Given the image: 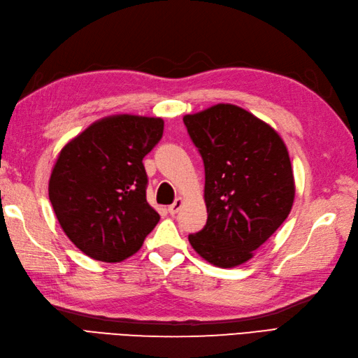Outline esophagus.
Instances as JSON below:
<instances>
[{"mask_svg": "<svg viewBox=\"0 0 358 358\" xmlns=\"http://www.w3.org/2000/svg\"><path fill=\"white\" fill-rule=\"evenodd\" d=\"M180 206H182V199H179L178 197V199L169 206V213L171 214V216H174V214H178V211L180 210Z\"/></svg>", "mask_w": 358, "mask_h": 358, "instance_id": "obj_1", "label": "esophagus"}]
</instances>
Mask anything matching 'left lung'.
I'll return each instance as SVG.
<instances>
[{
  "instance_id": "left-lung-1",
  "label": "left lung",
  "mask_w": 358,
  "mask_h": 358,
  "mask_svg": "<svg viewBox=\"0 0 358 358\" xmlns=\"http://www.w3.org/2000/svg\"><path fill=\"white\" fill-rule=\"evenodd\" d=\"M205 166L206 225L188 236L210 264L233 268L252 257L292 208L288 150L271 127L246 110L217 104L184 116Z\"/></svg>"
}]
</instances>
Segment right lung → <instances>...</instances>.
Wrapping results in <instances>:
<instances>
[{
	"label": "right lung",
	"instance_id": "add662e5",
	"mask_svg": "<svg viewBox=\"0 0 358 358\" xmlns=\"http://www.w3.org/2000/svg\"><path fill=\"white\" fill-rule=\"evenodd\" d=\"M162 133L161 117L117 115L92 124L61 150L49 197L61 228L89 257L121 262L156 227L142 159Z\"/></svg>",
	"mask_w": 358,
	"mask_h": 358
}]
</instances>
